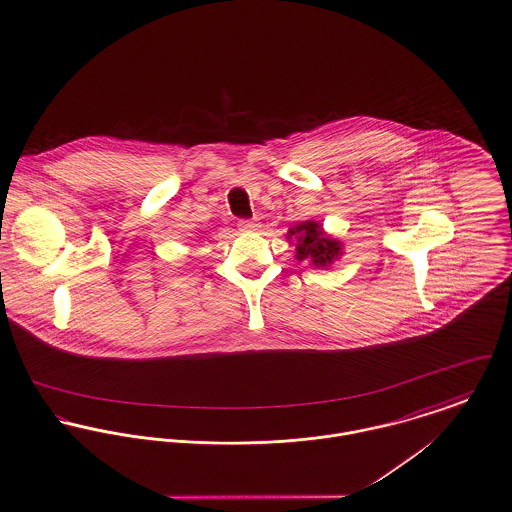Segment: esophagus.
Masks as SVG:
<instances>
[{"mask_svg": "<svg viewBox=\"0 0 512 512\" xmlns=\"http://www.w3.org/2000/svg\"><path fill=\"white\" fill-rule=\"evenodd\" d=\"M258 223L256 221H240L238 223V229L242 231V233H254V231H258Z\"/></svg>", "mask_w": 512, "mask_h": 512, "instance_id": "34e87169", "label": "esophagus"}]
</instances>
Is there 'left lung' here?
<instances>
[{"mask_svg":"<svg viewBox=\"0 0 512 512\" xmlns=\"http://www.w3.org/2000/svg\"><path fill=\"white\" fill-rule=\"evenodd\" d=\"M287 240L295 244V260H307L315 268H328L344 254L342 242L326 233L317 221H303L291 227Z\"/></svg>","mask_w":512,"mask_h":512,"instance_id":"left-lung-1","label":"left lung"}]
</instances>
